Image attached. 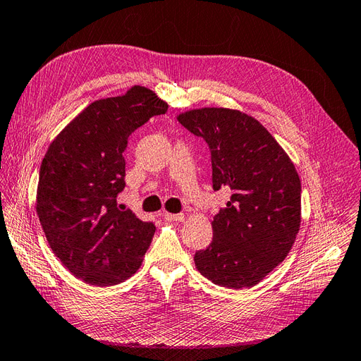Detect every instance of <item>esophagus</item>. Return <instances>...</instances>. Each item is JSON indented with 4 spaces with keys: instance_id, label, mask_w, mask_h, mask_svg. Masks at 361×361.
Segmentation results:
<instances>
[{
    "instance_id": "esophagus-1",
    "label": "esophagus",
    "mask_w": 361,
    "mask_h": 361,
    "mask_svg": "<svg viewBox=\"0 0 361 361\" xmlns=\"http://www.w3.org/2000/svg\"><path fill=\"white\" fill-rule=\"evenodd\" d=\"M164 218L167 221H183L185 215L183 214H170V212H164Z\"/></svg>"
}]
</instances>
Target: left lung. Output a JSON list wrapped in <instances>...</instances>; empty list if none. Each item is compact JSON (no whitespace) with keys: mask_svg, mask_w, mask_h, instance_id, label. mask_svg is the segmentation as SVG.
<instances>
[{"mask_svg":"<svg viewBox=\"0 0 361 361\" xmlns=\"http://www.w3.org/2000/svg\"><path fill=\"white\" fill-rule=\"evenodd\" d=\"M211 150L212 187L231 200L212 221V243L195 253V268L215 285H257L290 251L301 223V180L293 162L255 117L231 108L178 116Z\"/></svg>","mask_w":361,"mask_h":361,"instance_id":"1","label":"left lung"}]
</instances>
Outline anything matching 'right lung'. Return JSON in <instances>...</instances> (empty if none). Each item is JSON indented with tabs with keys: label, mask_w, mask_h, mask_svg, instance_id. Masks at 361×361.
I'll use <instances>...</instances> for the list:
<instances>
[{
	"label": "right lung",
	"mask_w": 361,
	"mask_h": 361,
	"mask_svg": "<svg viewBox=\"0 0 361 361\" xmlns=\"http://www.w3.org/2000/svg\"><path fill=\"white\" fill-rule=\"evenodd\" d=\"M167 102L134 85L92 102L49 145L42 161L36 211L48 244L75 277L113 286L135 274L155 224L120 211L128 138Z\"/></svg>",
	"instance_id": "add662e5"
}]
</instances>
